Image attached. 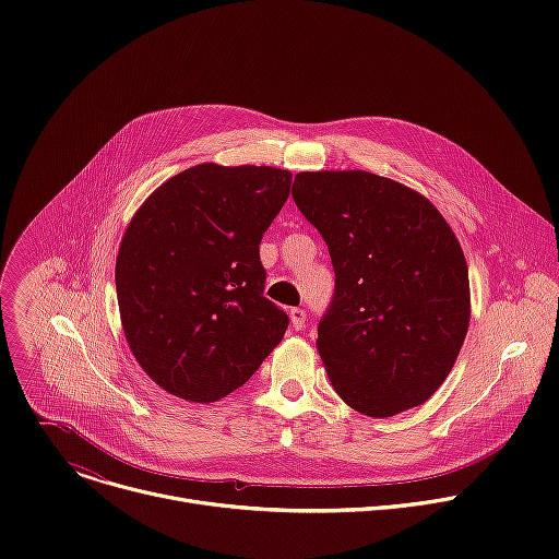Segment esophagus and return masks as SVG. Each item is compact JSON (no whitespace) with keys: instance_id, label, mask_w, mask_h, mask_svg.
Wrapping results in <instances>:
<instances>
[{"instance_id":"1","label":"esophagus","mask_w":559,"mask_h":559,"mask_svg":"<svg viewBox=\"0 0 559 559\" xmlns=\"http://www.w3.org/2000/svg\"><path fill=\"white\" fill-rule=\"evenodd\" d=\"M305 309H300V307H294V309H289V321H292V328L294 330H302L305 328Z\"/></svg>"}]
</instances>
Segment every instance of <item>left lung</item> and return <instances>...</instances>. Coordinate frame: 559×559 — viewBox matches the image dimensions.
Segmentation results:
<instances>
[{"instance_id": "left-lung-1", "label": "left lung", "mask_w": 559, "mask_h": 559, "mask_svg": "<svg viewBox=\"0 0 559 559\" xmlns=\"http://www.w3.org/2000/svg\"><path fill=\"white\" fill-rule=\"evenodd\" d=\"M292 197L336 274L316 341L336 393L371 418L423 405L468 330L455 234L423 194L362 170L300 173Z\"/></svg>"}]
</instances>
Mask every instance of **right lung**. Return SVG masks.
<instances>
[{
    "label": "right lung",
    "mask_w": 559,
    "mask_h": 559,
    "mask_svg": "<svg viewBox=\"0 0 559 559\" xmlns=\"http://www.w3.org/2000/svg\"><path fill=\"white\" fill-rule=\"evenodd\" d=\"M292 173L201 164L132 216L117 257L126 341L168 393L214 403L246 384L283 341L287 313L263 296L259 246Z\"/></svg>",
    "instance_id": "right-lung-1"
}]
</instances>
